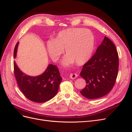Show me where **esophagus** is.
I'll return each mask as SVG.
<instances>
[{
	"mask_svg": "<svg viewBox=\"0 0 132 132\" xmlns=\"http://www.w3.org/2000/svg\"><path fill=\"white\" fill-rule=\"evenodd\" d=\"M70 78L71 79H74L75 78H77V77H78V75L77 74H75V73H71L70 74Z\"/></svg>",
	"mask_w": 132,
	"mask_h": 132,
	"instance_id": "esophagus-1",
	"label": "esophagus"
}]
</instances>
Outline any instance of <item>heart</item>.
Returning <instances> with one entry per match:
<instances>
[{
	"instance_id": "1",
	"label": "heart",
	"mask_w": 132,
	"mask_h": 132,
	"mask_svg": "<svg viewBox=\"0 0 132 132\" xmlns=\"http://www.w3.org/2000/svg\"><path fill=\"white\" fill-rule=\"evenodd\" d=\"M51 57L57 61L64 52L67 54L63 64L69 66L74 62L81 65L90 58L94 47V37L89 30L70 28L60 31L54 39L47 43Z\"/></svg>"
}]
</instances>
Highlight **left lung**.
<instances>
[{
    "label": "left lung",
    "instance_id": "left-lung-1",
    "mask_svg": "<svg viewBox=\"0 0 132 132\" xmlns=\"http://www.w3.org/2000/svg\"><path fill=\"white\" fill-rule=\"evenodd\" d=\"M118 55L114 43L105 37L93 57L84 65L80 75L86 85L80 91L83 96L96 99L104 96L113 88L117 77Z\"/></svg>",
    "mask_w": 132,
    "mask_h": 132
}]
</instances>
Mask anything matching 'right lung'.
Segmentation results:
<instances>
[{
  "mask_svg": "<svg viewBox=\"0 0 132 132\" xmlns=\"http://www.w3.org/2000/svg\"><path fill=\"white\" fill-rule=\"evenodd\" d=\"M19 42L15 46L14 57L16 56ZM14 75L20 89L30 100L37 103L49 101L57 94L62 78L57 66L48 65L45 72L37 77L27 75L14 62Z\"/></svg>",
  "mask_w": 132,
  "mask_h": 132,
  "instance_id": "1",
  "label": "right lung"
}]
</instances>
